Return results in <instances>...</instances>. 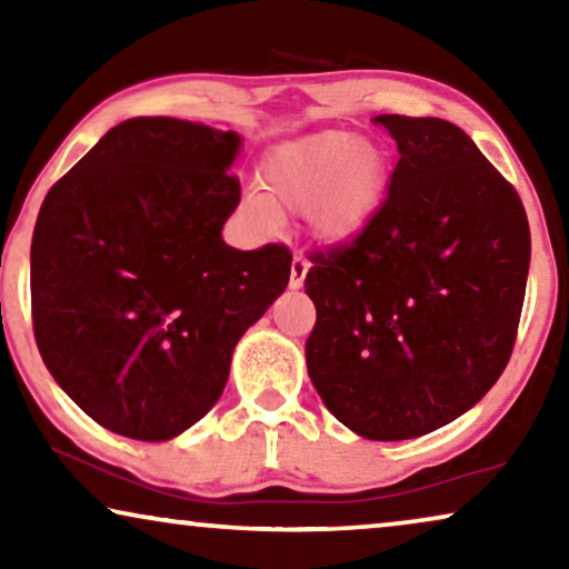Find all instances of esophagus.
I'll use <instances>...</instances> for the list:
<instances>
[{
  "label": "esophagus",
  "instance_id": "34e87169",
  "mask_svg": "<svg viewBox=\"0 0 569 569\" xmlns=\"http://www.w3.org/2000/svg\"><path fill=\"white\" fill-rule=\"evenodd\" d=\"M308 269H310L308 259H302V256H295L292 267H290V287H292V290H300L302 282H306Z\"/></svg>",
  "mask_w": 569,
  "mask_h": 569
}]
</instances>
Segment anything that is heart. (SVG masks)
Returning <instances> with one entry per match:
<instances>
[{
	"mask_svg": "<svg viewBox=\"0 0 569 569\" xmlns=\"http://www.w3.org/2000/svg\"><path fill=\"white\" fill-rule=\"evenodd\" d=\"M388 183V160L376 144L347 131H323L277 147L263 162V189L248 193L246 207L263 230H277L273 204L306 209L316 238L329 246L355 240L378 212Z\"/></svg>",
	"mask_w": 569,
	"mask_h": 569,
	"instance_id": "obj_1",
	"label": "heart"
}]
</instances>
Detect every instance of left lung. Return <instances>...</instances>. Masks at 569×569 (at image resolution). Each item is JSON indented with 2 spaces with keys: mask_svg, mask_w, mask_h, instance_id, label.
<instances>
[{
  "mask_svg": "<svg viewBox=\"0 0 569 569\" xmlns=\"http://www.w3.org/2000/svg\"><path fill=\"white\" fill-rule=\"evenodd\" d=\"M372 121L401 158L368 228L310 251L306 362L341 425L368 440H409L453 422L502 376L531 230L518 191L456 123Z\"/></svg>",
  "mask_w": 569,
  "mask_h": 569,
  "instance_id": "left-lung-1",
  "label": "left lung"
}]
</instances>
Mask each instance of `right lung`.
Returning <instances> with one entry per match:
<instances>
[{
  "label": "right lung",
  "instance_id": "1",
  "mask_svg": "<svg viewBox=\"0 0 569 569\" xmlns=\"http://www.w3.org/2000/svg\"><path fill=\"white\" fill-rule=\"evenodd\" d=\"M240 137L168 116L113 127L46 193L30 246L36 345L106 430L170 440L222 396L232 349L284 292L282 243L238 251L222 224Z\"/></svg>",
  "mask_w": 569,
  "mask_h": 569
}]
</instances>
